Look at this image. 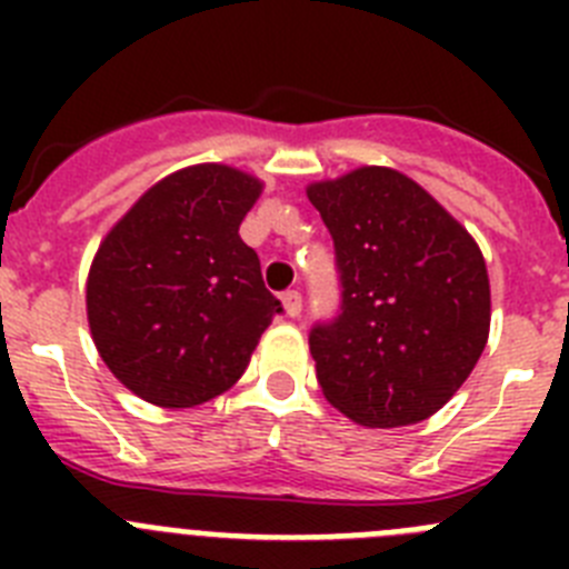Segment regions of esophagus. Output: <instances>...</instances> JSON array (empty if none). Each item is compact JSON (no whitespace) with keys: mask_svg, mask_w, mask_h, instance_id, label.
Returning a JSON list of instances; mask_svg holds the SVG:
<instances>
[{"mask_svg":"<svg viewBox=\"0 0 569 569\" xmlns=\"http://www.w3.org/2000/svg\"><path fill=\"white\" fill-rule=\"evenodd\" d=\"M281 305H284V313H288L290 319H296V316L301 313V293H299V290H288V293H281Z\"/></svg>","mask_w":569,"mask_h":569,"instance_id":"esophagus-1","label":"esophagus"}]
</instances>
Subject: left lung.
I'll list each match as a JSON object with an SVG mask.
<instances>
[{"mask_svg":"<svg viewBox=\"0 0 569 569\" xmlns=\"http://www.w3.org/2000/svg\"><path fill=\"white\" fill-rule=\"evenodd\" d=\"M336 244L341 316L310 333L321 393L361 427L439 413L490 336V279L465 224L401 170L308 184Z\"/></svg>","mask_w":569,"mask_h":569,"instance_id":"obj_1","label":"left lung"}]
</instances>
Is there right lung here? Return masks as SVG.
I'll use <instances>...</instances> for the list:
<instances>
[{
    "label": "right lung",
    "mask_w": 569,
    "mask_h": 569,
    "mask_svg": "<svg viewBox=\"0 0 569 569\" xmlns=\"http://www.w3.org/2000/svg\"><path fill=\"white\" fill-rule=\"evenodd\" d=\"M264 182L219 162L173 170L104 233L84 284L110 373L156 407L222 396L281 305L239 236Z\"/></svg>",
    "instance_id": "1"
}]
</instances>
